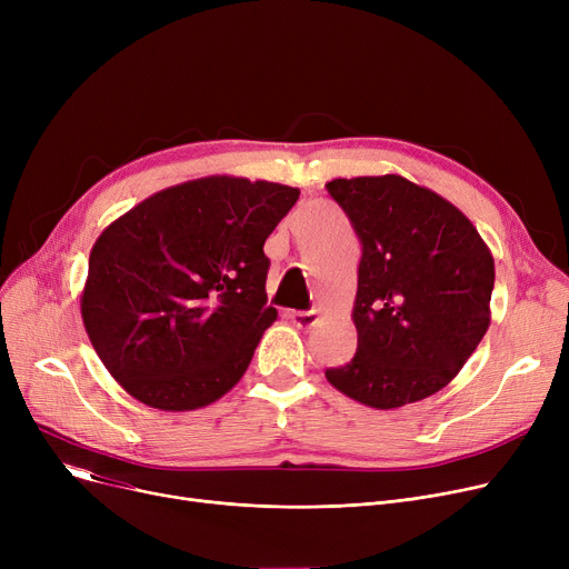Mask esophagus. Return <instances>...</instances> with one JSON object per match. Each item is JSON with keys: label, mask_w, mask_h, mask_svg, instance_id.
Wrapping results in <instances>:
<instances>
[{"label": "esophagus", "mask_w": 569, "mask_h": 569, "mask_svg": "<svg viewBox=\"0 0 569 569\" xmlns=\"http://www.w3.org/2000/svg\"><path fill=\"white\" fill-rule=\"evenodd\" d=\"M316 311L311 309V311H290L288 313V318H290V322L295 325V327H300V330H309V327L316 322Z\"/></svg>", "instance_id": "esophagus-1"}]
</instances>
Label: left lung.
I'll return each mask as SVG.
<instances>
[{"mask_svg":"<svg viewBox=\"0 0 569 569\" xmlns=\"http://www.w3.org/2000/svg\"><path fill=\"white\" fill-rule=\"evenodd\" d=\"M362 242L357 352L325 376L369 408L422 401L450 382L491 322L493 256L450 200L401 174L332 179Z\"/></svg>","mask_w":569,"mask_h":569,"instance_id":"obj_1","label":"left lung"}]
</instances>
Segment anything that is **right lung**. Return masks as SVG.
Returning <instances> with one entry per match:
<instances>
[{"label":"right lung","mask_w":569,"mask_h":569,"mask_svg":"<svg viewBox=\"0 0 569 569\" xmlns=\"http://www.w3.org/2000/svg\"><path fill=\"white\" fill-rule=\"evenodd\" d=\"M297 198L300 189L264 179L200 177L144 198L99 234L80 313L133 399L196 410L244 376L277 320L264 239Z\"/></svg>","instance_id":"add662e5"}]
</instances>
